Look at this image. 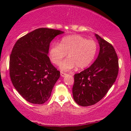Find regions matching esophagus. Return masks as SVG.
Wrapping results in <instances>:
<instances>
[{
    "mask_svg": "<svg viewBox=\"0 0 131 131\" xmlns=\"http://www.w3.org/2000/svg\"><path fill=\"white\" fill-rule=\"evenodd\" d=\"M60 75H61V76H62V77H64V76H65L66 75H67V74H66V73H64V72L61 71L60 72Z\"/></svg>",
    "mask_w": 131,
    "mask_h": 131,
    "instance_id": "34e87169",
    "label": "esophagus"
}]
</instances>
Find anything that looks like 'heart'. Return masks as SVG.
<instances>
[{
    "label": "heart",
    "mask_w": 131,
    "mask_h": 131,
    "mask_svg": "<svg viewBox=\"0 0 131 131\" xmlns=\"http://www.w3.org/2000/svg\"><path fill=\"white\" fill-rule=\"evenodd\" d=\"M97 52V44L94 40H88L79 35H70L61 39L60 43H54L49 50L52 62L60 64L61 70L68 71L77 67L79 69L88 67L94 60Z\"/></svg>",
    "instance_id": "1"
}]
</instances>
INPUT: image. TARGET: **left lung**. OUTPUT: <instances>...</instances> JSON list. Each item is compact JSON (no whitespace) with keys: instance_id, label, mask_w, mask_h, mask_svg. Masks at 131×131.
Segmentation results:
<instances>
[{"instance_id":"8db88e82","label":"left lung","mask_w":131,"mask_h":131,"mask_svg":"<svg viewBox=\"0 0 131 131\" xmlns=\"http://www.w3.org/2000/svg\"><path fill=\"white\" fill-rule=\"evenodd\" d=\"M95 36L100 46L98 57L91 67L74 74L73 99L82 106H91L103 99L118 74V58L114 47L98 34Z\"/></svg>"}]
</instances>
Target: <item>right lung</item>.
Segmentation results:
<instances>
[{
	"mask_svg": "<svg viewBox=\"0 0 131 131\" xmlns=\"http://www.w3.org/2000/svg\"><path fill=\"white\" fill-rule=\"evenodd\" d=\"M63 31L39 28L19 38L10 57V76L13 86L26 101L43 104L50 98L60 72L48 57L50 43Z\"/></svg>",
	"mask_w": 131,
	"mask_h": 131,
	"instance_id": "1",
	"label": "right lung"
}]
</instances>
